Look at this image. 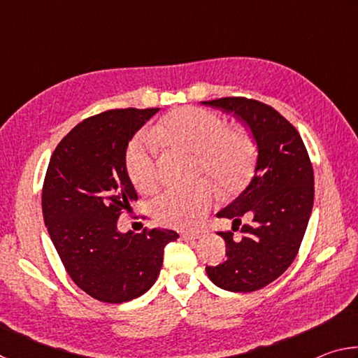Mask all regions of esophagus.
<instances>
[{"instance_id":"esophagus-1","label":"esophagus","mask_w":358,"mask_h":358,"mask_svg":"<svg viewBox=\"0 0 358 358\" xmlns=\"http://www.w3.org/2000/svg\"><path fill=\"white\" fill-rule=\"evenodd\" d=\"M201 237H202V234H199V232H183L181 234V238L183 240H197Z\"/></svg>"}]
</instances>
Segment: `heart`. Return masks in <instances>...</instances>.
I'll return each instance as SVG.
<instances>
[{
	"mask_svg": "<svg viewBox=\"0 0 358 358\" xmlns=\"http://www.w3.org/2000/svg\"><path fill=\"white\" fill-rule=\"evenodd\" d=\"M157 141L196 155L194 175L207 178L221 192L237 191L250 177L254 161L250 136L241 129L227 128L220 115L186 107L162 120L153 129V136L141 132L131 141L124 164L138 191L153 189L156 183ZM208 181L161 191L151 201L156 221L173 229L196 227L213 203V187Z\"/></svg>",
	"mask_w": 358,
	"mask_h": 358,
	"instance_id": "obj_1",
	"label": "heart"
}]
</instances>
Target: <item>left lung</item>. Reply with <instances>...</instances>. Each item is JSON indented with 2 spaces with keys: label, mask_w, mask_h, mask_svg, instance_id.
Listing matches in <instances>:
<instances>
[{
  "label": "left lung",
  "mask_w": 358,
  "mask_h": 358,
  "mask_svg": "<svg viewBox=\"0 0 358 358\" xmlns=\"http://www.w3.org/2000/svg\"><path fill=\"white\" fill-rule=\"evenodd\" d=\"M245 121L257 145V162L245 191L217 213L241 217L242 238L217 232L226 240V260L207 266L217 287L230 292H254L280 278L294 262L310 221L314 202V172L305 143L292 123L271 106L243 96L205 101Z\"/></svg>",
  "instance_id": "1"
}]
</instances>
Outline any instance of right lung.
Instances as JSON below:
<instances>
[{
    "label": "right lung",
    "mask_w": 358,
    "mask_h": 358,
    "mask_svg": "<svg viewBox=\"0 0 358 358\" xmlns=\"http://www.w3.org/2000/svg\"><path fill=\"white\" fill-rule=\"evenodd\" d=\"M159 108H113L78 123L57 145L42 186V213L66 271L83 292L123 303L153 286L164 248L178 238L169 229L120 234L137 192L126 171L132 136Z\"/></svg>",
    "instance_id": "add662e5"
}]
</instances>
